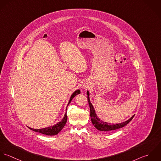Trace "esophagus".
I'll return each mask as SVG.
<instances>
[{
  "mask_svg": "<svg viewBox=\"0 0 161 161\" xmlns=\"http://www.w3.org/2000/svg\"><path fill=\"white\" fill-rule=\"evenodd\" d=\"M82 88H83L84 90H86V89L88 88V86H86V85H83Z\"/></svg>",
  "mask_w": 161,
  "mask_h": 161,
  "instance_id": "1",
  "label": "esophagus"
}]
</instances>
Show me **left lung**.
<instances>
[{"label":"left lung","mask_w":161,"mask_h":161,"mask_svg":"<svg viewBox=\"0 0 161 161\" xmlns=\"http://www.w3.org/2000/svg\"><path fill=\"white\" fill-rule=\"evenodd\" d=\"M88 95V101L90 108V116H91V120L94 125V126L96 128L101 131H111L113 130H116L118 129L121 128L124 126H125L126 125H128L129 123L132 119L134 115H133L132 117H130L127 121L121 123H116V124H113V123H109L105 121H103L102 119H101L98 116H97L95 109L92 104V103L90 101V92L87 91L86 93Z\"/></svg>","instance_id":"left-lung-1"}]
</instances>
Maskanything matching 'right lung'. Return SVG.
<instances>
[{
	"label": "right lung",
	"instance_id": "right-lung-1",
	"mask_svg": "<svg viewBox=\"0 0 161 161\" xmlns=\"http://www.w3.org/2000/svg\"><path fill=\"white\" fill-rule=\"evenodd\" d=\"M80 93L81 92H80V90L79 89L76 90L75 92H74L73 93V94L70 97L69 102L67 104V106L71 103L73 98L75 97L76 95L80 94ZM66 121H67V115H66V113L64 114V117L63 118V119L60 122L55 124V125H53V126H49V127H47V128H45L38 129L31 128L30 127H28V128L32 130L33 131L40 132V133H42V134H45V135H47V136H55V135H57L58 133H59L62 130V129L64 128V125H66Z\"/></svg>",
	"mask_w": 161,
	"mask_h": 161
}]
</instances>
